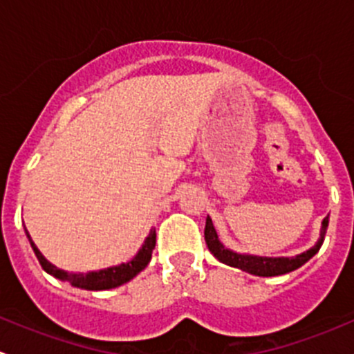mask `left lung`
I'll return each mask as SVG.
<instances>
[{
    "label": "left lung",
    "instance_id": "8db88e82",
    "mask_svg": "<svg viewBox=\"0 0 354 354\" xmlns=\"http://www.w3.org/2000/svg\"><path fill=\"white\" fill-rule=\"evenodd\" d=\"M329 226V216L322 221V230H320V238L317 241L315 246H312L306 252L299 253L296 257H259V255H248V253H236L233 250L226 248L219 241V236L216 233V227H214L212 219L207 216L205 221V243L209 246L210 253L216 257L219 262L226 263V266L236 267V269L245 270V272L253 274V276L260 277H272V276H283V274L291 272V270L298 269L303 263L308 262L313 255L320 250V246L324 243V238H326V230Z\"/></svg>",
    "mask_w": 354,
    "mask_h": 354
}]
</instances>
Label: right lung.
<instances>
[{
	"mask_svg": "<svg viewBox=\"0 0 354 354\" xmlns=\"http://www.w3.org/2000/svg\"><path fill=\"white\" fill-rule=\"evenodd\" d=\"M27 233L28 241H30L32 250H34L35 257H37L39 263H41L42 269L46 270L48 274L55 276L56 279H62L70 283L71 286L75 288H80V289H88V291H102V289H113L121 286V284L128 283V281L133 279L138 272L147 267V263L151 262L152 259V250L156 246V230H151L149 236L145 238L144 245L142 248L138 250L137 255L127 263H120V266H114V267H108V269H101V270H94V272H87V274H73V272H66V270L58 269L56 266H53L51 262L44 259L39 248L35 246L34 241H32L30 234L28 231L25 230Z\"/></svg>",
	"mask_w": 354,
	"mask_h": 354,
	"instance_id": "add662e5",
	"label": "right lung"
}]
</instances>
